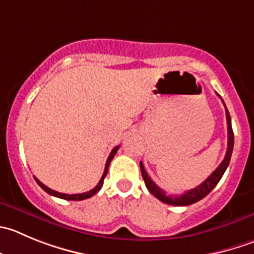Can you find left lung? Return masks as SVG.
I'll list each match as a JSON object with an SVG mask.
<instances>
[{"instance_id": "left-lung-1", "label": "left lung", "mask_w": 254, "mask_h": 254, "mask_svg": "<svg viewBox=\"0 0 254 254\" xmlns=\"http://www.w3.org/2000/svg\"><path fill=\"white\" fill-rule=\"evenodd\" d=\"M219 96V95H218ZM223 102V101H222ZM224 105V102H223ZM226 107V105H224ZM226 117H227V129H228V147H227L226 156H224V159L222 161L221 165L214 170V172L207 178L204 182H202L201 185L197 186L193 190H187L183 194L180 195H170L166 194L165 190H162L153 181L151 180L148 175H147L146 170H144V166L142 162H139V166H141V172L142 177H143L144 183H146V187L157 199H159L163 203L172 204V206H190V204L195 203V202L201 201L202 198L206 197L212 190L217 186V183L221 181L222 176L226 172L227 167L229 165V161H231L232 152H233V144H234V137H233V129H232V123H231V116H229L228 110L226 108Z\"/></svg>"}]
</instances>
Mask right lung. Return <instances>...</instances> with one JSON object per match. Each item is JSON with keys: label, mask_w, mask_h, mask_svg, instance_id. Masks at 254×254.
I'll return each mask as SVG.
<instances>
[{"label": "right lung", "mask_w": 254, "mask_h": 254, "mask_svg": "<svg viewBox=\"0 0 254 254\" xmlns=\"http://www.w3.org/2000/svg\"><path fill=\"white\" fill-rule=\"evenodd\" d=\"M118 148H120V146H116L115 148L112 149V152L110 153V157L107 158V162H106V167H105V172H103L102 177H101L100 182H98V185L96 186L93 190H88V192H84V193H78V194H66V193H60V192H56V190H51V188H48L47 186L43 185L42 182H41L40 180H37V178L35 177V181L38 183V186H40L41 188H42L45 192H47L48 194L51 195H55V197H59V198H62V199H67V201H82V199H87V198L92 197L93 194H96V193L98 192V190H101V187H102L103 185V180H105V177L107 176V172H108V167H110V163L111 161L113 159V157H115V154L117 153Z\"/></svg>", "instance_id": "1"}]
</instances>
